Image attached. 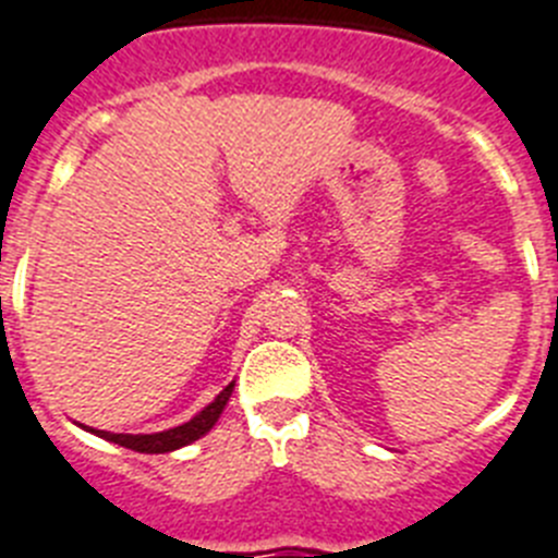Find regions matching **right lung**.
<instances>
[{
    "label": "right lung",
    "mask_w": 558,
    "mask_h": 558,
    "mask_svg": "<svg viewBox=\"0 0 558 558\" xmlns=\"http://www.w3.org/2000/svg\"><path fill=\"white\" fill-rule=\"evenodd\" d=\"M231 392L233 384H228V387L214 398V403H208L197 417H192V421L183 423V426L169 428V432H157V435H112V432H95V428H89V432H95V435L104 437V440L109 442H118L123 449L143 451V454H166V451L189 446V442L199 440L206 432H211V426L217 423V417L222 415V409H226Z\"/></svg>",
    "instance_id": "right-lung-1"
}]
</instances>
